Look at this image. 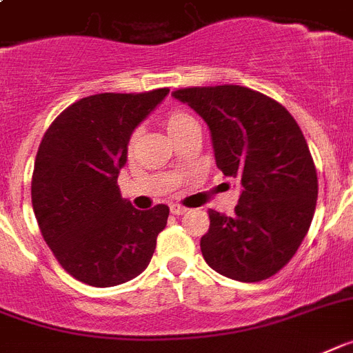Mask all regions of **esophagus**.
Instances as JSON below:
<instances>
[{
    "label": "esophagus",
    "mask_w": 353,
    "mask_h": 353,
    "mask_svg": "<svg viewBox=\"0 0 353 353\" xmlns=\"http://www.w3.org/2000/svg\"><path fill=\"white\" fill-rule=\"evenodd\" d=\"M170 211L173 212V214H176V216H179V214H183V212L188 211V209L183 208V205H180V203H173V205L170 208Z\"/></svg>",
    "instance_id": "obj_1"
}]
</instances>
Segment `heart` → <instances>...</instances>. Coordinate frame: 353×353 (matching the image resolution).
<instances>
[{"instance_id": "heart-1", "label": "heart", "mask_w": 353, "mask_h": 353, "mask_svg": "<svg viewBox=\"0 0 353 353\" xmlns=\"http://www.w3.org/2000/svg\"><path fill=\"white\" fill-rule=\"evenodd\" d=\"M162 121H164V126L168 128V131H170L174 139L182 135L183 131L189 130L191 126H196V121L185 110H182V108H170V110H165L164 115H162ZM137 137H139V131H133L130 135V141H128V148L130 150L135 148Z\"/></svg>"}]
</instances>
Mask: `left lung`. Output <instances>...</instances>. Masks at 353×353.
<instances>
[{
    "instance_id": "obj_1",
    "label": "left lung",
    "mask_w": 353,
    "mask_h": 353,
    "mask_svg": "<svg viewBox=\"0 0 353 353\" xmlns=\"http://www.w3.org/2000/svg\"><path fill=\"white\" fill-rule=\"evenodd\" d=\"M173 95L208 122L218 170L243 188L232 216L208 211L203 260L247 283L274 276L292 260L316 211V165L298 122L278 101L238 84Z\"/></svg>"
}]
</instances>
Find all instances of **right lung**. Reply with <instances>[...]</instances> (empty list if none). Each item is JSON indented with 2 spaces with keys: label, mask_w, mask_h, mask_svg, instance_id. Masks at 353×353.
I'll return each instance as SVG.
<instances>
[{
  "label": "right lung",
  "mask_w": 353,
  "mask_h": 353,
  "mask_svg": "<svg viewBox=\"0 0 353 353\" xmlns=\"http://www.w3.org/2000/svg\"><path fill=\"white\" fill-rule=\"evenodd\" d=\"M168 92L90 95L61 112L43 135L32 208L55 260L83 283H126L155 252L170 208L139 211L121 196L117 176L130 135Z\"/></svg>",
  "instance_id": "add662e5"
}]
</instances>
